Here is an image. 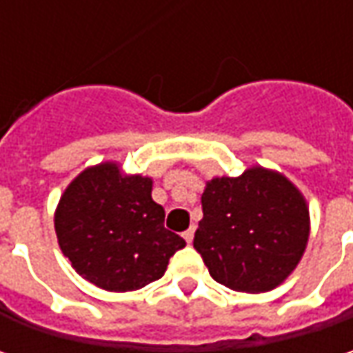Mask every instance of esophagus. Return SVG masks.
Instances as JSON below:
<instances>
[{
  "instance_id": "34e87169",
  "label": "esophagus",
  "mask_w": 353,
  "mask_h": 353,
  "mask_svg": "<svg viewBox=\"0 0 353 353\" xmlns=\"http://www.w3.org/2000/svg\"><path fill=\"white\" fill-rule=\"evenodd\" d=\"M183 237L186 239V243H192V239H194V228H188L183 234Z\"/></svg>"
}]
</instances>
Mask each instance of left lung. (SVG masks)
Masks as SVG:
<instances>
[{"instance_id":"1","label":"left lung","mask_w":353,"mask_h":353,"mask_svg":"<svg viewBox=\"0 0 353 353\" xmlns=\"http://www.w3.org/2000/svg\"><path fill=\"white\" fill-rule=\"evenodd\" d=\"M202 212L194 250L212 279L232 291L275 289L306 250V200L275 170L251 167L236 179H212L202 194Z\"/></svg>"}]
</instances>
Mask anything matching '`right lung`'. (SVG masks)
<instances>
[{"label": "right lung", "mask_w": 353, "mask_h": 353, "mask_svg": "<svg viewBox=\"0 0 353 353\" xmlns=\"http://www.w3.org/2000/svg\"><path fill=\"white\" fill-rule=\"evenodd\" d=\"M151 190L149 176L123 174L116 163L82 170L66 186L54 230L78 275L114 292L137 291L165 275L186 241L165 228Z\"/></svg>", "instance_id": "1"}]
</instances>
